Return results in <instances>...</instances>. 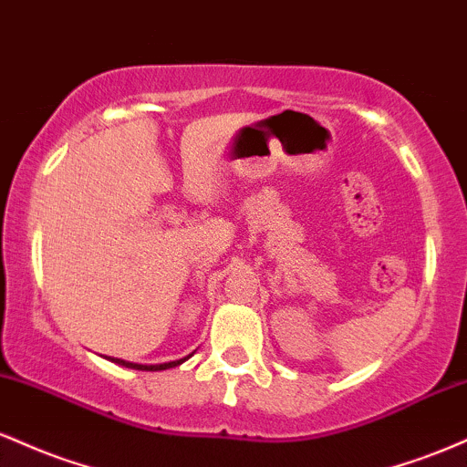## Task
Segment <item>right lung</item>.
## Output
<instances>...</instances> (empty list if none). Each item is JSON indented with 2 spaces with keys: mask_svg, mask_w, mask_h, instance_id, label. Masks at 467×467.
<instances>
[{
  "mask_svg": "<svg viewBox=\"0 0 467 467\" xmlns=\"http://www.w3.org/2000/svg\"><path fill=\"white\" fill-rule=\"evenodd\" d=\"M191 356H192V353H191ZM191 356L182 358V360L164 362V364H136V362H127V360H120V358H109V356H105V358H107V360H109V362H116V364H120V367H127V368H138V371H164V368H173V367H180V364L189 360Z\"/></svg>",
  "mask_w": 467,
  "mask_h": 467,
  "instance_id": "right-lung-1",
  "label": "right lung"
}]
</instances>
